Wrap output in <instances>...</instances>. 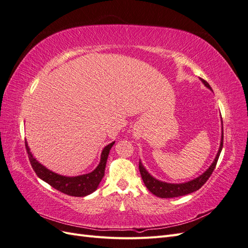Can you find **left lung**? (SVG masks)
<instances>
[{"label": "left lung", "mask_w": 248, "mask_h": 248, "mask_svg": "<svg viewBox=\"0 0 248 248\" xmlns=\"http://www.w3.org/2000/svg\"><path fill=\"white\" fill-rule=\"evenodd\" d=\"M202 82L204 84L208 89H210L212 91L211 87L208 84L206 80H204L202 78H201ZM222 145H223V127H222V119H221V140H220V145H219V150L217 152L215 159L212 162L211 166L209 167V169H207V170H205L201 176H199L198 178L190 180L188 182H184V183H167V182H162L157 180L156 178H154L153 176H151L148 172V170L145 169V167L142 166V163L140 161L139 164V169H140V172L142 181H144L145 185L147 188L151 191L154 196L161 198V199H168V198H176V197H182V196H186V194L191 193L199 190L201 187L204 185L207 180L210 178V176L212 175V172L216 167L217 160L219 158L220 152L222 150Z\"/></svg>", "instance_id": "8db88e82"}]
</instances>
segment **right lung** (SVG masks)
<instances>
[{
	"instance_id": "1",
	"label": "right lung",
	"mask_w": 248,
	"mask_h": 248,
	"mask_svg": "<svg viewBox=\"0 0 248 248\" xmlns=\"http://www.w3.org/2000/svg\"><path fill=\"white\" fill-rule=\"evenodd\" d=\"M115 141L110 142L108 146L104 147L101 152L100 162L97 168L89 174L76 176V177H67L59 175L55 171H51L44 166L36 160L33 154L30 151L28 142L26 141V149L29 156L30 162L35 172L44 182L48 183L55 189L61 191L65 194L72 197H86L88 194L94 192L104 176V170H106L107 160L108 157V153L110 148L114 146Z\"/></svg>"
}]
</instances>
